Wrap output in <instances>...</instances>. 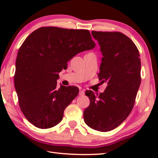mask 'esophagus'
Returning a JSON list of instances; mask_svg holds the SVG:
<instances>
[{"mask_svg": "<svg viewBox=\"0 0 158 158\" xmlns=\"http://www.w3.org/2000/svg\"><path fill=\"white\" fill-rule=\"evenodd\" d=\"M84 94H85V90H80L79 95L82 96V95H84Z\"/></svg>", "mask_w": 158, "mask_h": 158, "instance_id": "34e87169", "label": "esophagus"}]
</instances>
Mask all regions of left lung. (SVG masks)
I'll list each match as a JSON object with an SVG mask.
<instances>
[{"label":"left lung","mask_w":158,"mask_h":158,"mask_svg":"<svg viewBox=\"0 0 158 158\" xmlns=\"http://www.w3.org/2000/svg\"><path fill=\"white\" fill-rule=\"evenodd\" d=\"M92 35L103 55L98 76L107 86L100 94L85 93L90 104L84 120L91 128L107 132L122 123L133 108L141 83V61L137 46L123 33L92 31Z\"/></svg>","instance_id":"8db88e82"}]
</instances>
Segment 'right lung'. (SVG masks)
<instances>
[{
	"instance_id": "add662e5",
	"label": "right lung",
	"mask_w": 158,
	"mask_h": 158,
	"mask_svg": "<svg viewBox=\"0 0 158 158\" xmlns=\"http://www.w3.org/2000/svg\"><path fill=\"white\" fill-rule=\"evenodd\" d=\"M87 30L42 27L22 44L16 60L15 87L25 117L39 128H52L78 94L77 87H57L58 73L75 55L94 48Z\"/></svg>"
}]
</instances>
